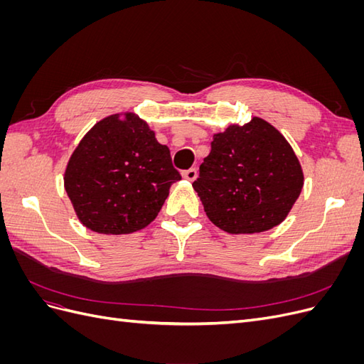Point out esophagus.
<instances>
[{"instance_id":"1","label":"esophagus","mask_w":364,"mask_h":364,"mask_svg":"<svg viewBox=\"0 0 364 364\" xmlns=\"http://www.w3.org/2000/svg\"><path fill=\"white\" fill-rule=\"evenodd\" d=\"M182 176H183V179L193 182L197 178V170L196 168H188V170L182 171Z\"/></svg>"}]
</instances>
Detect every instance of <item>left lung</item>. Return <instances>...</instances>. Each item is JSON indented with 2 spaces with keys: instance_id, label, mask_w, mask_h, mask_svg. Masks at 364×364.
<instances>
[{
  "instance_id": "8db88e82",
  "label": "left lung",
  "mask_w": 364,
  "mask_h": 364,
  "mask_svg": "<svg viewBox=\"0 0 364 364\" xmlns=\"http://www.w3.org/2000/svg\"><path fill=\"white\" fill-rule=\"evenodd\" d=\"M304 186L291 146L262 118L215 134L193 182L211 222L229 234H255L284 222Z\"/></svg>"
}]
</instances>
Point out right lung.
<instances>
[{
  "label": "right lung",
  "instance_id": "right-lung-1",
  "mask_svg": "<svg viewBox=\"0 0 364 364\" xmlns=\"http://www.w3.org/2000/svg\"><path fill=\"white\" fill-rule=\"evenodd\" d=\"M181 181L170 149L138 115L103 118L75 147L63 182L83 226L98 234H132L156 218L170 186Z\"/></svg>",
  "mask_w": 364,
  "mask_h": 364
}]
</instances>
